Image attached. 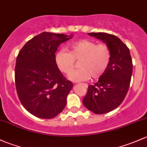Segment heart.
Masks as SVG:
<instances>
[{"label": "heart", "instance_id": "1", "mask_svg": "<svg viewBox=\"0 0 147 147\" xmlns=\"http://www.w3.org/2000/svg\"><path fill=\"white\" fill-rule=\"evenodd\" d=\"M70 51L61 50L55 55V62L62 72L68 74L79 61L80 69L69 75V80L75 82L85 81L92 77L100 78L107 69L111 59V50L106 44H98L88 39L72 43Z\"/></svg>", "mask_w": 147, "mask_h": 147}]
</instances>
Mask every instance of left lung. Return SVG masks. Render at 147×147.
<instances>
[{
    "label": "left lung",
    "instance_id": "8db88e82",
    "mask_svg": "<svg viewBox=\"0 0 147 147\" xmlns=\"http://www.w3.org/2000/svg\"><path fill=\"white\" fill-rule=\"evenodd\" d=\"M101 40L111 50L110 64L94 85L88 86L83 104L95 114L109 113L118 107L128 92L132 73V61L128 47L118 37L103 32L88 33Z\"/></svg>",
    "mask_w": 147,
    "mask_h": 147
}]
</instances>
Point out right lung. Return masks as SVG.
I'll use <instances>...</instances> for the list:
<instances>
[{
  "label": "right lung",
  "mask_w": 147,
  "mask_h": 147,
  "mask_svg": "<svg viewBox=\"0 0 147 147\" xmlns=\"http://www.w3.org/2000/svg\"><path fill=\"white\" fill-rule=\"evenodd\" d=\"M72 37L42 32L27 41L16 59L15 80L22 105L40 118H55L65 107L73 84L65 78L55 62L61 43Z\"/></svg>",
  "instance_id": "add662e5"
}]
</instances>
